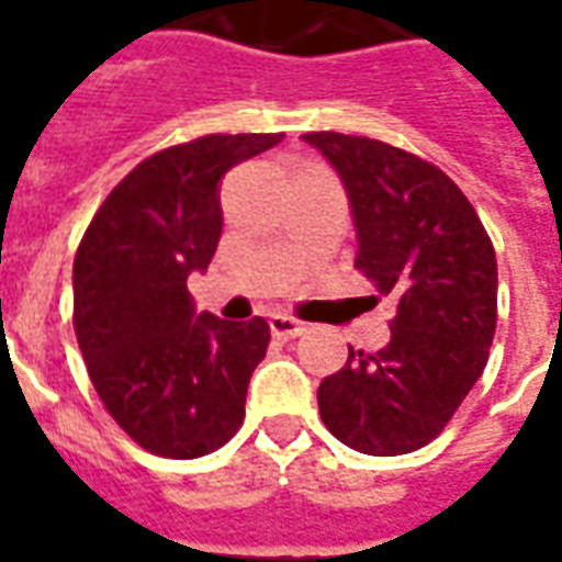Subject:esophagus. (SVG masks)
I'll list each match as a JSON object with an SVG mask.
<instances>
[{
    "instance_id": "esophagus-1",
    "label": "esophagus",
    "mask_w": 562,
    "mask_h": 562,
    "mask_svg": "<svg viewBox=\"0 0 562 562\" xmlns=\"http://www.w3.org/2000/svg\"><path fill=\"white\" fill-rule=\"evenodd\" d=\"M269 328H272V335L281 337V340H290V337H299L305 331V326L293 319V316L286 314H272L269 316Z\"/></svg>"
}]
</instances>
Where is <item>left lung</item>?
Instances as JSON below:
<instances>
[{"mask_svg":"<svg viewBox=\"0 0 562 562\" xmlns=\"http://www.w3.org/2000/svg\"><path fill=\"white\" fill-rule=\"evenodd\" d=\"M344 183L356 266L396 296L391 340L316 391L328 432L370 457L429 445L483 376L497 323V260L459 186L415 154L373 138L307 133Z\"/></svg>","mask_w":562,"mask_h":562,"instance_id":"8db88e82","label":"left lung"}]
</instances>
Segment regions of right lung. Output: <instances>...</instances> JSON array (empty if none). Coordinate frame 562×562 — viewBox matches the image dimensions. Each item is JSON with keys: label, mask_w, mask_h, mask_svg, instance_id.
<instances>
[{"label": "right lung", "mask_w": 562, "mask_h": 562, "mask_svg": "<svg viewBox=\"0 0 562 562\" xmlns=\"http://www.w3.org/2000/svg\"><path fill=\"white\" fill-rule=\"evenodd\" d=\"M278 133L204 136L147 156L109 192L74 260V326L109 415L138 445L198 459L236 436L269 326L195 311L186 281L222 236V180Z\"/></svg>", "instance_id": "right-lung-1"}]
</instances>
